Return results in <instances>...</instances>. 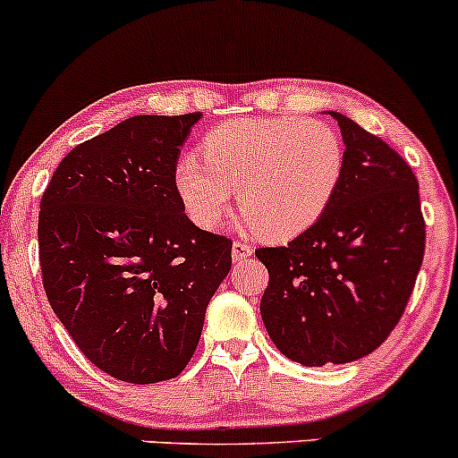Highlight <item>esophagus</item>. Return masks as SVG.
<instances>
[{
    "label": "esophagus",
    "mask_w": 458,
    "mask_h": 458,
    "mask_svg": "<svg viewBox=\"0 0 458 458\" xmlns=\"http://www.w3.org/2000/svg\"><path fill=\"white\" fill-rule=\"evenodd\" d=\"M231 255H233V261H244L246 257L253 255V246H249L246 242H233V246H231Z\"/></svg>",
    "instance_id": "esophagus-1"
}]
</instances>
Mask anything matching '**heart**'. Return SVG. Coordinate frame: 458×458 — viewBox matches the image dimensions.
Listing matches in <instances>:
<instances>
[{
  "instance_id": "obj_1",
  "label": "heart",
  "mask_w": 458,
  "mask_h": 458,
  "mask_svg": "<svg viewBox=\"0 0 458 458\" xmlns=\"http://www.w3.org/2000/svg\"><path fill=\"white\" fill-rule=\"evenodd\" d=\"M203 157L183 156L174 186L190 218L212 229L227 214L233 188L244 225L272 242H285L318 223L344 173L337 131L298 116L240 118L216 125Z\"/></svg>"
}]
</instances>
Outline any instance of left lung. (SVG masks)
Here are the masks:
<instances>
[{
    "label": "left lung",
    "instance_id": "1",
    "mask_svg": "<svg viewBox=\"0 0 458 458\" xmlns=\"http://www.w3.org/2000/svg\"><path fill=\"white\" fill-rule=\"evenodd\" d=\"M344 173L318 223L279 249H257L270 281L261 320L275 346L307 368L377 351L403 318L426 225L413 171L387 142L340 112Z\"/></svg>",
    "mask_w": 458,
    "mask_h": 458
}]
</instances>
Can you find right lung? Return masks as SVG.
<instances>
[{
    "label": "right lung",
    "mask_w": 458,
    "mask_h": 458,
    "mask_svg": "<svg viewBox=\"0 0 458 458\" xmlns=\"http://www.w3.org/2000/svg\"><path fill=\"white\" fill-rule=\"evenodd\" d=\"M201 112L140 114L77 145L40 201L38 257L58 320L97 368L148 385L182 374L231 240L183 212L174 166Z\"/></svg>",
    "instance_id": "add662e5"
}]
</instances>
